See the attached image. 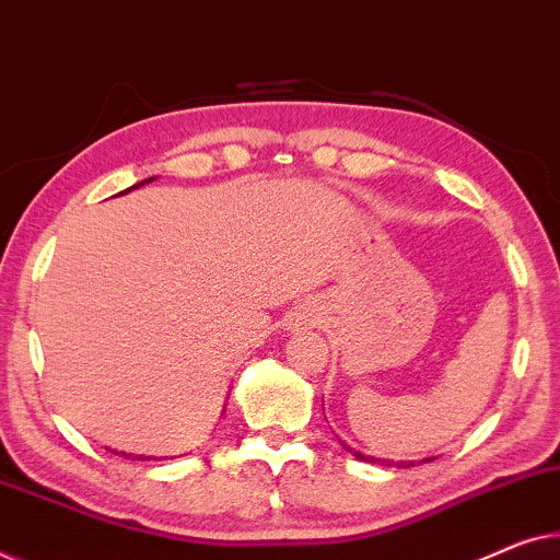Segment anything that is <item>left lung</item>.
<instances>
[{"mask_svg": "<svg viewBox=\"0 0 560 560\" xmlns=\"http://www.w3.org/2000/svg\"><path fill=\"white\" fill-rule=\"evenodd\" d=\"M345 448H348V452L352 454V456H358L360 462H370V464H381V467H398V469H408V467H416V462L411 459V462H393V459H375V456H365L362 452H355V448L352 446H348V444H342ZM421 462H434L431 459V456H427V459H421ZM419 462V464H421Z\"/></svg>", "mask_w": 560, "mask_h": 560, "instance_id": "1", "label": "left lung"}]
</instances>
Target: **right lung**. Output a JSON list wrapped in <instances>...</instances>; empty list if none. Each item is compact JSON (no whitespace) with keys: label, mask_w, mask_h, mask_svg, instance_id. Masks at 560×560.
<instances>
[{"label":"right lung","mask_w":560,"mask_h":560,"mask_svg":"<svg viewBox=\"0 0 560 560\" xmlns=\"http://www.w3.org/2000/svg\"><path fill=\"white\" fill-rule=\"evenodd\" d=\"M154 179H156V177H147V179H141V183H137V185H131V187H126V190H121V192H119V195H126V192H131V190H137V187H141V185H147V183H154ZM119 454H124V456H126V459H129V456H131V454H126V452H119ZM133 459H144V462H147V459H152V456H144V454H137V456H133Z\"/></svg>","instance_id":"1"}]
</instances>
